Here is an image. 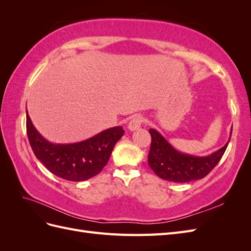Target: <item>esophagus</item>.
Segmentation results:
<instances>
[{"label": "esophagus", "mask_w": 251, "mask_h": 251, "mask_svg": "<svg viewBox=\"0 0 251 251\" xmlns=\"http://www.w3.org/2000/svg\"><path fill=\"white\" fill-rule=\"evenodd\" d=\"M142 121H143V118L140 116V115H136V116H134L131 120H130V123H128V126H127V127H128V130L130 131H136V130H138V128L141 126V125H142Z\"/></svg>", "instance_id": "esophagus-1"}]
</instances>
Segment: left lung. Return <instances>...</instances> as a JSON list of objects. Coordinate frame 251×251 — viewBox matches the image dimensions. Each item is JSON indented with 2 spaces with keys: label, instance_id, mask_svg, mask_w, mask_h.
<instances>
[{
  "label": "left lung",
  "instance_id": "left-lung-1",
  "mask_svg": "<svg viewBox=\"0 0 251 251\" xmlns=\"http://www.w3.org/2000/svg\"><path fill=\"white\" fill-rule=\"evenodd\" d=\"M151 143L148 156L150 168L158 177L166 181L185 183L204 178L221 160L229 140L225 146L207 156H194L175 149L155 128L149 130ZM230 131V137H231Z\"/></svg>",
  "mask_w": 251,
  "mask_h": 251
}]
</instances>
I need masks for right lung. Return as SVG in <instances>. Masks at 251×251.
Segmentation results:
<instances>
[{
  "label": "right lung",
  "instance_id": "obj_1",
  "mask_svg": "<svg viewBox=\"0 0 251 251\" xmlns=\"http://www.w3.org/2000/svg\"><path fill=\"white\" fill-rule=\"evenodd\" d=\"M26 120L28 139L35 157L53 175L74 182L100 174L125 133L123 126H113L80 142L52 143L36 130L27 111Z\"/></svg>",
  "mask_w": 251,
  "mask_h": 251
}]
</instances>
